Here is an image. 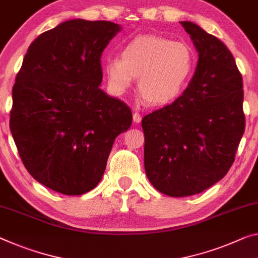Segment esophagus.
<instances>
[{
    "instance_id": "obj_1",
    "label": "esophagus",
    "mask_w": 258,
    "mask_h": 258,
    "mask_svg": "<svg viewBox=\"0 0 258 258\" xmlns=\"http://www.w3.org/2000/svg\"><path fill=\"white\" fill-rule=\"evenodd\" d=\"M133 118H134L135 123H140V122L142 121V116H141V114L138 113V112H135V113H134Z\"/></svg>"
}]
</instances>
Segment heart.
<instances>
[{
  "mask_svg": "<svg viewBox=\"0 0 258 258\" xmlns=\"http://www.w3.org/2000/svg\"><path fill=\"white\" fill-rule=\"evenodd\" d=\"M195 68V55L184 42L172 41L161 35H137L121 49V58L105 63L108 84L117 94L137 88L149 104L160 106L182 93Z\"/></svg>",
  "mask_w": 258,
  "mask_h": 258,
  "instance_id": "heart-1",
  "label": "heart"
}]
</instances>
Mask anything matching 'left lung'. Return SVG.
Segmentation results:
<instances>
[{"label":"left lung","instance_id":"obj_1","mask_svg":"<svg viewBox=\"0 0 258 258\" xmlns=\"http://www.w3.org/2000/svg\"><path fill=\"white\" fill-rule=\"evenodd\" d=\"M198 51L188 88L172 104L143 117L146 176L172 197L200 194L220 181L244 133L243 83L219 39L181 22Z\"/></svg>","mask_w":258,"mask_h":258}]
</instances>
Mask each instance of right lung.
I'll return each instance as SVG.
<instances>
[{
	"instance_id": "add662e5",
	"label": "right lung",
	"mask_w": 258,
	"mask_h": 258,
	"mask_svg": "<svg viewBox=\"0 0 258 258\" xmlns=\"http://www.w3.org/2000/svg\"><path fill=\"white\" fill-rule=\"evenodd\" d=\"M121 31L107 21L71 19L31 43L13 89L10 130L25 168L64 195L100 182L132 110L99 86L101 54Z\"/></svg>"
}]
</instances>
